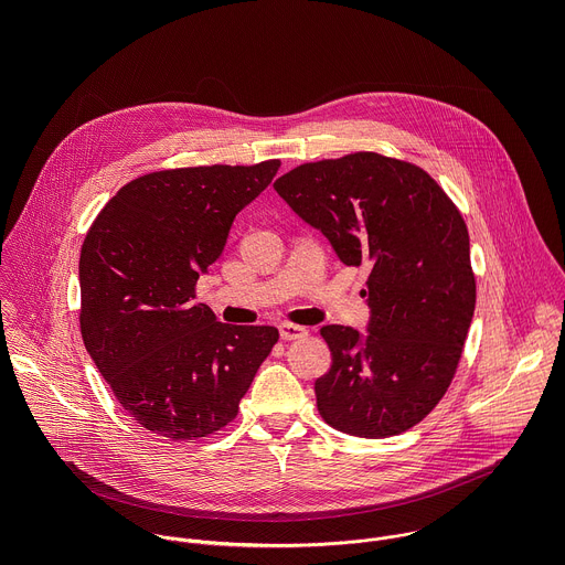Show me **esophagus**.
<instances>
[{
    "mask_svg": "<svg viewBox=\"0 0 565 565\" xmlns=\"http://www.w3.org/2000/svg\"><path fill=\"white\" fill-rule=\"evenodd\" d=\"M279 335H281V340L290 342V340H301V338H306L308 331H306L303 327H297V324H281V327H279Z\"/></svg>",
    "mask_w": 565,
    "mask_h": 565,
    "instance_id": "obj_1",
    "label": "esophagus"
}]
</instances>
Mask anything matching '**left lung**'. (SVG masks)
<instances>
[{
    "label": "left lung",
    "mask_w": 565,
    "mask_h": 565,
    "mask_svg": "<svg viewBox=\"0 0 565 565\" xmlns=\"http://www.w3.org/2000/svg\"><path fill=\"white\" fill-rule=\"evenodd\" d=\"M277 194L324 234L347 266H371L366 333L321 327L333 364L317 377L331 427L386 438L418 425L445 395L473 317L467 225L418 166L358 151L303 163Z\"/></svg>",
    "instance_id": "1"
}]
</instances>
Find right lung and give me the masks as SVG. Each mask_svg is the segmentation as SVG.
Segmentation results:
<instances>
[{
	"label": "right lung",
	"mask_w": 565,
	"mask_h": 565,
	"mask_svg": "<svg viewBox=\"0 0 565 565\" xmlns=\"http://www.w3.org/2000/svg\"><path fill=\"white\" fill-rule=\"evenodd\" d=\"M279 160L145 174L103 207L79 250V331L122 409L172 440L205 438L279 340L275 327L221 324L194 301L234 216L275 179Z\"/></svg>",
	"instance_id": "right-lung-1"
}]
</instances>
